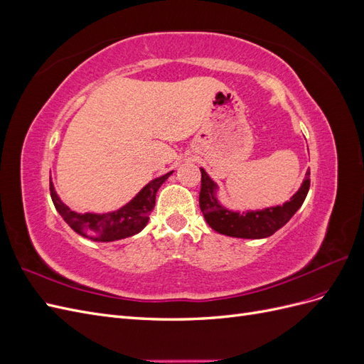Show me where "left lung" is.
Listing matches in <instances>:
<instances>
[{
  "label": "left lung",
  "mask_w": 364,
  "mask_h": 364,
  "mask_svg": "<svg viewBox=\"0 0 364 364\" xmlns=\"http://www.w3.org/2000/svg\"><path fill=\"white\" fill-rule=\"evenodd\" d=\"M202 173V185L199 205L206 223L217 232L237 237V238H266L277 232L294 215L297 209L304 203L308 190H310V171H306V178L290 202L282 206H274L262 209V211L249 213H232L220 205L215 199V183L209 179L205 170Z\"/></svg>",
  "instance_id": "left-lung-1"
}]
</instances>
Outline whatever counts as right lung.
<instances>
[{
    "label": "right lung",
    "instance_id": "1",
    "mask_svg": "<svg viewBox=\"0 0 364 364\" xmlns=\"http://www.w3.org/2000/svg\"><path fill=\"white\" fill-rule=\"evenodd\" d=\"M171 173L173 171L151 181L130 203L115 213L107 214H77L71 211L67 205L62 203L51 182L50 194L58 213L77 234L94 241H115L138 234L147 225L149 215L155 208L159 186L168 179Z\"/></svg>",
    "mask_w": 364,
    "mask_h": 364
}]
</instances>
